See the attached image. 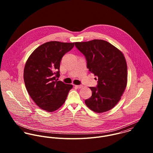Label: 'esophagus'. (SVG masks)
Segmentation results:
<instances>
[{
    "mask_svg": "<svg viewBox=\"0 0 153 153\" xmlns=\"http://www.w3.org/2000/svg\"><path fill=\"white\" fill-rule=\"evenodd\" d=\"M75 87L77 88H78V89H81V88H83V86L81 85H75Z\"/></svg>",
    "mask_w": 153,
    "mask_h": 153,
    "instance_id": "1",
    "label": "esophagus"
}]
</instances>
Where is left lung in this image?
<instances>
[{
	"label": "left lung",
	"mask_w": 153,
	"mask_h": 153,
	"mask_svg": "<svg viewBox=\"0 0 153 153\" xmlns=\"http://www.w3.org/2000/svg\"><path fill=\"white\" fill-rule=\"evenodd\" d=\"M85 56L89 71L98 77L96 87H89L92 96L85 101L89 108L97 113L115 106L127 86V66L123 53L104 40L75 42Z\"/></svg>",
	"instance_id": "left-lung-1"
}]
</instances>
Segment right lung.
<instances>
[{"label":"right lung","instance_id":"obj_1","mask_svg":"<svg viewBox=\"0 0 153 153\" xmlns=\"http://www.w3.org/2000/svg\"><path fill=\"white\" fill-rule=\"evenodd\" d=\"M74 43L51 41L37 48L24 68L23 78L28 94L41 109L53 112L65 102L73 86L58 81L60 63Z\"/></svg>","mask_w":153,"mask_h":153}]
</instances>
